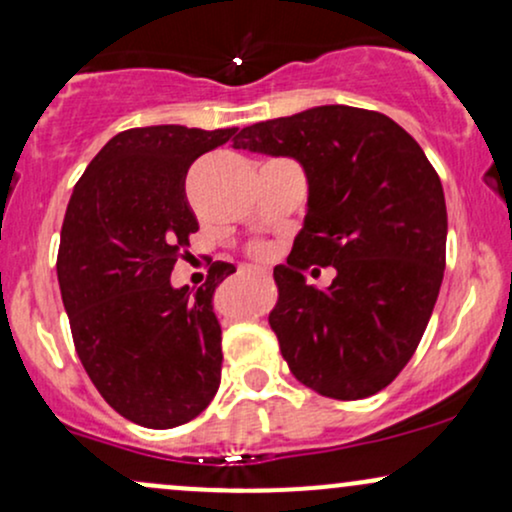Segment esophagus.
<instances>
[{
    "mask_svg": "<svg viewBox=\"0 0 512 512\" xmlns=\"http://www.w3.org/2000/svg\"><path fill=\"white\" fill-rule=\"evenodd\" d=\"M248 272H255V274H262V276H269V269H262V267H250Z\"/></svg>",
    "mask_w": 512,
    "mask_h": 512,
    "instance_id": "1",
    "label": "esophagus"
}]
</instances>
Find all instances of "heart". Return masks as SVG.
<instances>
[{
  "mask_svg": "<svg viewBox=\"0 0 512 512\" xmlns=\"http://www.w3.org/2000/svg\"><path fill=\"white\" fill-rule=\"evenodd\" d=\"M255 255L264 257V255H267V248H264V245H257V248H255Z\"/></svg>",
  "mask_w": 512,
  "mask_h": 512,
  "instance_id": "obj_1",
  "label": "heart"
}]
</instances>
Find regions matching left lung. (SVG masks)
Returning <instances> with one entry per match:
<instances>
[{"label":"left lung","instance_id":"obj_1","mask_svg":"<svg viewBox=\"0 0 512 512\" xmlns=\"http://www.w3.org/2000/svg\"><path fill=\"white\" fill-rule=\"evenodd\" d=\"M233 149L286 156L308 180V211L269 325L291 373L332 399L380 392L409 363L445 269L448 211L411 134L375 110L320 105L240 129ZM334 266L327 290L304 281Z\"/></svg>","mask_w":512,"mask_h":512}]
</instances>
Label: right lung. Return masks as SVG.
<instances>
[{"label": "right lung", "instance_id": "1", "mask_svg": "<svg viewBox=\"0 0 512 512\" xmlns=\"http://www.w3.org/2000/svg\"><path fill=\"white\" fill-rule=\"evenodd\" d=\"M236 132L154 125L115 134L64 214L57 279L76 354L105 402L139 426L187 424L219 390L214 291L236 267L219 262L197 291L175 289L170 272L199 231L187 170Z\"/></svg>", "mask_w": 512, "mask_h": 512}]
</instances>
